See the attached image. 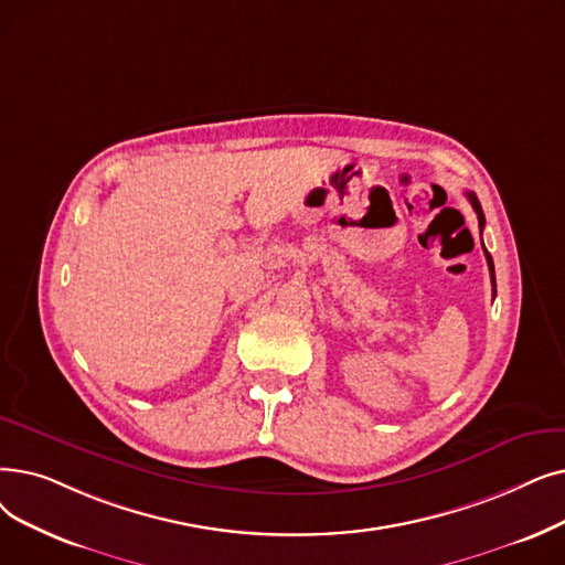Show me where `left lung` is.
Returning a JSON list of instances; mask_svg holds the SVG:
<instances>
[{
	"instance_id": "left-lung-1",
	"label": "left lung",
	"mask_w": 565,
	"mask_h": 565,
	"mask_svg": "<svg viewBox=\"0 0 565 565\" xmlns=\"http://www.w3.org/2000/svg\"><path fill=\"white\" fill-rule=\"evenodd\" d=\"M466 199L471 201V205H473V210H476V214H478V224H480V233H482V228H484V214H482V207H480V201L476 199V193L473 191H466ZM484 247V244H482ZM484 256H487V265H489V275H492V286L497 288V279H494V260H492V256H489V252L484 249ZM494 296H497V290H494Z\"/></svg>"
}]
</instances>
